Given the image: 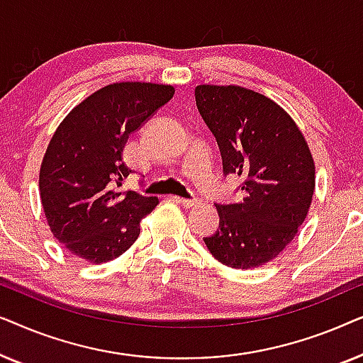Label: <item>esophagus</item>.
Returning a JSON list of instances; mask_svg holds the SVG:
<instances>
[{"instance_id":"34e87169","label":"esophagus","mask_w":363,"mask_h":363,"mask_svg":"<svg viewBox=\"0 0 363 363\" xmlns=\"http://www.w3.org/2000/svg\"><path fill=\"white\" fill-rule=\"evenodd\" d=\"M173 200H175L177 203H180V205L185 208H191L198 203V200H190V198H180V196H173Z\"/></svg>"}]
</instances>
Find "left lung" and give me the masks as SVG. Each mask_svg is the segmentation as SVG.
<instances>
[{
    "mask_svg": "<svg viewBox=\"0 0 363 363\" xmlns=\"http://www.w3.org/2000/svg\"><path fill=\"white\" fill-rule=\"evenodd\" d=\"M196 107L221 152L223 175L242 177L240 203H216L220 228L203 238L215 259L251 269L274 259L304 223L315 186L309 147L271 99L240 86H198Z\"/></svg>",
    "mask_w": 363,
    "mask_h": 363,
    "instance_id": "left-lung-1",
    "label": "left lung"
}]
</instances>
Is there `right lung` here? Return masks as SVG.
Returning <instances> with one entry per match:
<instances>
[{
  "mask_svg": "<svg viewBox=\"0 0 363 363\" xmlns=\"http://www.w3.org/2000/svg\"><path fill=\"white\" fill-rule=\"evenodd\" d=\"M175 94L172 86L118 82L79 104L57 127L44 155L39 191L54 238L94 264L111 261L140 235L155 196L121 191L130 168L123 147Z\"/></svg>",
  "mask_w": 363,
  "mask_h": 363,
  "instance_id": "1",
  "label": "right lung"
}]
</instances>
